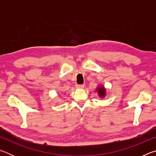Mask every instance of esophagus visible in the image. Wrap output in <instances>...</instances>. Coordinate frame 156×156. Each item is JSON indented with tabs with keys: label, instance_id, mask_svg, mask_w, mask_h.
<instances>
[{
	"label": "esophagus",
	"instance_id": "esophagus-1",
	"mask_svg": "<svg viewBox=\"0 0 156 156\" xmlns=\"http://www.w3.org/2000/svg\"><path fill=\"white\" fill-rule=\"evenodd\" d=\"M84 84H77V85H76V87L78 89H83L84 88Z\"/></svg>",
	"mask_w": 156,
	"mask_h": 156
}]
</instances>
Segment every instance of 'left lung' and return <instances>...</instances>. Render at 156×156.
Wrapping results in <instances>:
<instances>
[{"instance_id":"1","label":"left lung","mask_w":156,"mask_h":156,"mask_svg":"<svg viewBox=\"0 0 156 156\" xmlns=\"http://www.w3.org/2000/svg\"><path fill=\"white\" fill-rule=\"evenodd\" d=\"M97 90H98V95L100 97L104 98L105 96L106 90H105V89L103 87H98Z\"/></svg>"}]
</instances>
